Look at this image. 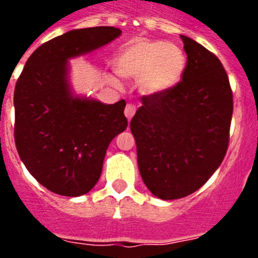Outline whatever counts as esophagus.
<instances>
[{"label":"esophagus","mask_w":258,"mask_h":258,"mask_svg":"<svg viewBox=\"0 0 258 258\" xmlns=\"http://www.w3.org/2000/svg\"><path fill=\"white\" fill-rule=\"evenodd\" d=\"M125 116H126V118L131 121L132 117L134 116V113H136V106H133V104H126V107H125Z\"/></svg>","instance_id":"1"}]
</instances>
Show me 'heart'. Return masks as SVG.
I'll return each instance as SVG.
<instances>
[{"mask_svg":"<svg viewBox=\"0 0 258 258\" xmlns=\"http://www.w3.org/2000/svg\"><path fill=\"white\" fill-rule=\"evenodd\" d=\"M186 64L181 47L164 41L136 38L118 54L116 71L125 79L137 80L141 93L155 95L174 88L181 81Z\"/></svg>","mask_w":258,"mask_h":258,"instance_id":"heart-1","label":"heart"}]
</instances>
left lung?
<instances>
[{
    "label": "left lung",
    "instance_id": "obj_1",
    "mask_svg": "<svg viewBox=\"0 0 258 258\" xmlns=\"http://www.w3.org/2000/svg\"><path fill=\"white\" fill-rule=\"evenodd\" d=\"M187 64L174 88L143 95L132 118L142 179L155 197L179 199L199 190L229 147L232 92L220 59L181 35Z\"/></svg>",
    "mask_w": 258,
    "mask_h": 258
}]
</instances>
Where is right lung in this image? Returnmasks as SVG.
Wrapping results in <instances>:
<instances>
[{"label": "right lung", "instance_id": "right-lung-1", "mask_svg": "<svg viewBox=\"0 0 258 258\" xmlns=\"http://www.w3.org/2000/svg\"><path fill=\"white\" fill-rule=\"evenodd\" d=\"M115 27L74 29L41 45L23 68L14 92L18 154L44 187L80 197L95 186L109 142L126 129L125 101L104 104L75 97L68 59L109 44Z\"/></svg>", "mask_w": 258, "mask_h": 258}]
</instances>
